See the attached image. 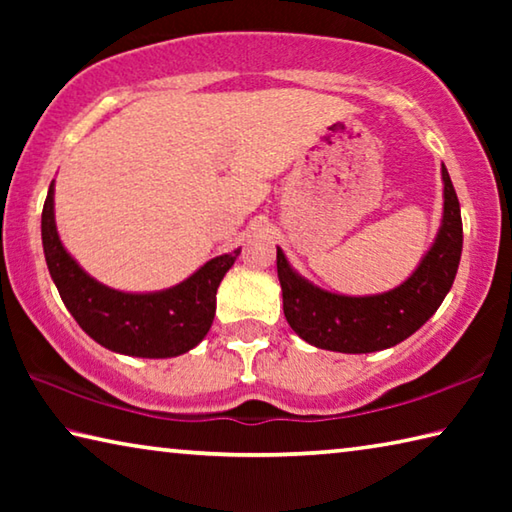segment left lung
I'll return each instance as SVG.
<instances>
[{
    "label": "left lung",
    "mask_w": 512,
    "mask_h": 512,
    "mask_svg": "<svg viewBox=\"0 0 512 512\" xmlns=\"http://www.w3.org/2000/svg\"><path fill=\"white\" fill-rule=\"evenodd\" d=\"M443 173V219L436 239L402 284L372 296H345L316 287L277 248L284 316L302 341L320 350L366 354L409 339L443 305L463 250L461 205L452 178Z\"/></svg>",
    "instance_id": "obj_1"
}]
</instances>
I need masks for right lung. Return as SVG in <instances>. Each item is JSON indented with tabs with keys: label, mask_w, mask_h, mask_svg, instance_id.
Wrapping results in <instances>:
<instances>
[{
	"label": "right lung",
	"mask_w": 512,
	"mask_h": 512,
	"mask_svg": "<svg viewBox=\"0 0 512 512\" xmlns=\"http://www.w3.org/2000/svg\"><path fill=\"white\" fill-rule=\"evenodd\" d=\"M42 248L51 280L83 332L103 348L142 359L178 357L205 339L216 311V289L241 253L237 248L214 257L169 289H112L94 280L60 241L54 180L42 207Z\"/></svg>",
	"instance_id": "add662e5"
}]
</instances>
